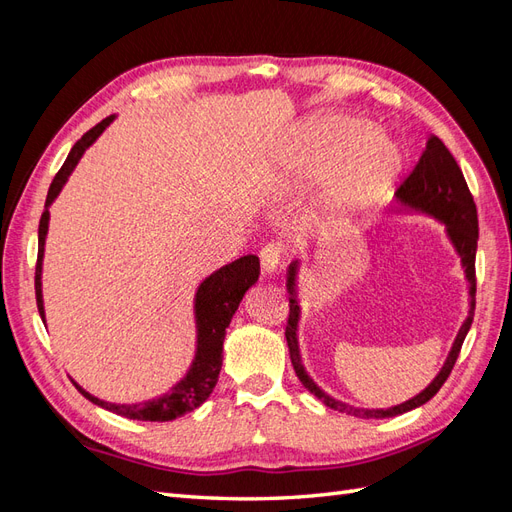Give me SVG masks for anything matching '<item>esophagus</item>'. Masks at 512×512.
Segmentation results:
<instances>
[{
	"label": "esophagus",
	"instance_id": "34e87169",
	"mask_svg": "<svg viewBox=\"0 0 512 512\" xmlns=\"http://www.w3.org/2000/svg\"><path fill=\"white\" fill-rule=\"evenodd\" d=\"M260 265H262V273L265 275H273L277 273L282 265V250L277 245H267L260 250Z\"/></svg>",
	"mask_w": 512,
	"mask_h": 512
}]
</instances>
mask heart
Segmentation results:
<instances>
[{"label": "heart", "mask_w": 512, "mask_h": 512, "mask_svg": "<svg viewBox=\"0 0 512 512\" xmlns=\"http://www.w3.org/2000/svg\"><path fill=\"white\" fill-rule=\"evenodd\" d=\"M399 166L397 147L386 136L371 134L367 121L327 115L303 126L286 177L292 185L322 183L312 226L324 239H339L378 205Z\"/></svg>", "instance_id": "b5f03b06"}]
</instances>
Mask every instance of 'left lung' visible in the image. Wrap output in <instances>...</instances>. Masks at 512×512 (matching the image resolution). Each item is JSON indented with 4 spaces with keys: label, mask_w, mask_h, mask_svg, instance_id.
<instances>
[{
    "label": "left lung",
    "mask_w": 512,
    "mask_h": 512,
    "mask_svg": "<svg viewBox=\"0 0 512 512\" xmlns=\"http://www.w3.org/2000/svg\"><path fill=\"white\" fill-rule=\"evenodd\" d=\"M395 211H410V213H421L429 215V218L438 220L444 224L446 237L453 243L455 252L461 260L463 273H466L468 280V294H470V309L468 318L463 320L461 329L455 337V342L448 352L442 369L438 376L433 378L425 389L414 395L412 399L404 401V404H397L391 408H356L346 404V401H339L331 395L324 393L320 386L309 378L305 371V365L301 361V348H299V320H301V305H299V267L301 260H292L286 271V290L290 294V314L286 324V342L290 350V361L294 371L301 380L305 389L316 395L324 406L344 412L356 418H389L410 412L418 406L427 404V401L436 395L446 378L451 376V369L457 361L459 350L463 346V339H466L472 318H474V305H476V243H478V218H476V205L474 198L468 190V183L463 179V173L459 164L455 162L453 153L444 147L438 136H431L427 141V147L423 151L421 160L414 166L410 177L399 185L395 192Z\"/></svg>",
    "instance_id": "1"
}]
</instances>
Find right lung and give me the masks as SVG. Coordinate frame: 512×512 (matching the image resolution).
<instances>
[{
	"label": "right lung",
	"mask_w": 512,
	"mask_h": 512,
	"mask_svg": "<svg viewBox=\"0 0 512 512\" xmlns=\"http://www.w3.org/2000/svg\"><path fill=\"white\" fill-rule=\"evenodd\" d=\"M115 115L102 119L96 128H91L87 134H83L81 141H76L64 166L59 168L55 175L49 194H46L44 213L40 218L38 226V265H36V301H38V312L42 322H46L44 314V299H42V260H44V243L46 235H49V220L51 213L49 207L55 203L59 192L64 190L68 177L72 170L83 158V153L98 141V136L111 126ZM260 275V260L258 256H241L235 262H228V265L213 271L209 277L198 284L194 294V320H196V352L190 369L185 371V376L170 386V391L145 399L136 401V404H111V401L98 399L96 395L87 393L79 382H74L76 389L81 391L83 397H87L91 404H96L108 412H115L119 416L132 418V421H175V418L196 410L200 404H205L209 395L213 393L215 384L220 378L222 369V350H224V337L226 327L230 324L232 316L239 309V303L243 301L245 292L250 290Z\"/></svg>",
	"instance_id": "obj_1"
}]
</instances>
